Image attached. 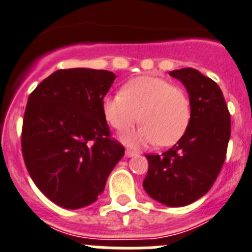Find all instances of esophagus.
Here are the masks:
<instances>
[{
    "label": "esophagus",
    "instance_id": "obj_1",
    "mask_svg": "<svg viewBox=\"0 0 252 252\" xmlns=\"http://www.w3.org/2000/svg\"><path fill=\"white\" fill-rule=\"evenodd\" d=\"M137 155H138V153L135 152V151H132V150H126V157H134V156H137Z\"/></svg>",
    "mask_w": 252,
    "mask_h": 252
}]
</instances>
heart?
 <instances>
[{
  "mask_svg": "<svg viewBox=\"0 0 252 252\" xmlns=\"http://www.w3.org/2000/svg\"><path fill=\"white\" fill-rule=\"evenodd\" d=\"M102 114L120 133L142 122L123 138L128 146L138 147L155 142L159 146L176 143L189 126L191 110L181 87L156 76H139L124 84L120 94L105 96Z\"/></svg>",
  "mask_w": 252,
  "mask_h": 252,
  "instance_id": "1",
  "label": "heart"
}]
</instances>
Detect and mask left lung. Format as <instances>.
<instances>
[{
    "label": "left lung",
    "instance_id": "1",
    "mask_svg": "<svg viewBox=\"0 0 252 252\" xmlns=\"http://www.w3.org/2000/svg\"><path fill=\"white\" fill-rule=\"evenodd\" d=\"M170 76L189 94L190 122L174 147L146 155L143 188L161 204L184 207L207 194L217 179L231 137V117L220 86L198 69H175Z\"/></svg>",
    "mask_w": 252,
    "mask_h": 252
}]
</instances>
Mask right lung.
<instances>
[{"instance_id":"1","label":"right lung","mask_w":252,"mask_h":252,"mask_svg":"<svg viewBox=\"0 0 252 252\" xmlns=\"http://www.w3.org/2000/svg\"><path fill=\"white\" fill-rule=\"evenodd\" d=\"M117 76L104 69H60L30 94L21 148L34 184L62 208L93 204L124 147L110 138L102 100Z\"/></svg>"}]
</instances>
